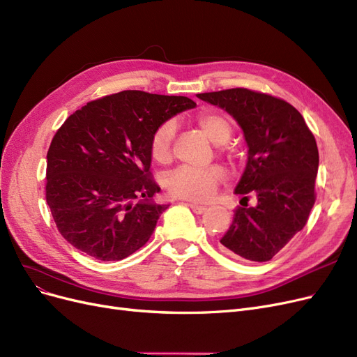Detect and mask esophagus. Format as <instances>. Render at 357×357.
<instances>
[{
    "label": "esophagus",
    "mask_w": 357,
    "mask_h": 357,
    "mask_svg": "<svg viewBox=\"0 0 357 357\" xmlns=\"http://www.w3.org/2000/svg\"><path fill=\"white\" fill-rule=\"evenodd\" d=\"M188 206L190 208V210H192L195 214H202V213L206 210V206L199 205V204H195V202H188Z\"/></svg>",
    "instance_id": "obj_1"
}]
</instances>
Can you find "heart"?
Here are the masks:
<instances>
[{"instance_id": "obj_1", "label": "heart", "mask_w": 357, "mask_h": 357, "mask_svg": "<svg viewBox=\"0 0 357 357\" xmlns=\"http://www.w3.org/2000/svg\"><path fill=\"white\" fill-rule=\"evenodd\" d=\"M195 126L204 136L214 144L226 143L233 127L230 119L218 112H202L195 118ZM176 136V126L173 121H167L159 126L151 137V155L156 162L165 164L171 158V147ZM225 180V171L220 167H210L196 169L190 167H178L165 177L167 190L190 201H208L213 196L215 188Z\"/></svg>"}]
</instances>
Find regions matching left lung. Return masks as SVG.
Segmentation results:
<instances>
[{
  "label": "left lung",
  "mask_w": 357,
  "mask_h": 357,
  "mask_svg": "<svg viewBox=\"0 0 357 357\" xmlns=\"http://www.w3.org/2000/svg\"><path fill=\"white\" fill-rule=\"evenodd\" d=\"M236 119L248 161L235 188L254 206H239L225 236V252L250 261L272 260L307 223L316 201L319 152L314 136L288 102L247 89L196 94Z\"/></svg>",
  "instance_id": "obj_1"
}]
</instances>
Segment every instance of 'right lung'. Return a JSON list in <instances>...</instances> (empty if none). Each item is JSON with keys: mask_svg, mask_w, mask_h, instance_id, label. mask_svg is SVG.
<instances>
[{"mask_svg": "<svg viewBox=\"0 0 357 357\" xmlns=\"http://www.w3.org/2000/svg\"><path fill=\"white\" fill-rule=\"evenodd\" d=\"M196 103L184 96L126 90L73 112L47 152L45 198L72 247L119 261L149 241L168 205L151 176L153 131Z\"/></svg>", "mask_w": 357, "mask_h": 357, "instance_id": "obj_1", "label": "right lung"}]
</instances>
